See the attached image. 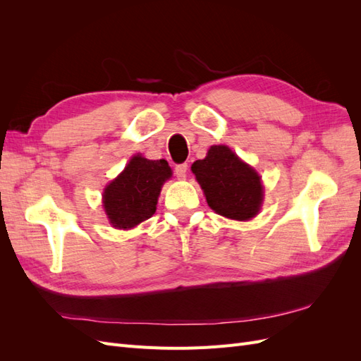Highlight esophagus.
I'll use <instances>...</instances> for the list:
<instances>
[{"label":"esophagus","instance_id":"obj_1","mask_svg":"<svg viewBox=\"0 0 361 361\" xmlns=\"http://www.w3.org/2000/svg\"><path fill=\"white\" fill-rule=\"evenodd\" d=\"M187 171H188V164H178L176 169H174V174H176L178 179H185L187 178Z\"/></svg>","mask_w":361,"mask_h":361}]
</instances>
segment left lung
<instances>
[{
	"label": "left lung",
	"mask_w": 361,
	"mask_h": 361,
	"mask_svg": "<svg viewBox=\"0 0 361 361\" xmlns=\"http://www.w3.org/2000/svg\"><path fill=\"white\" fill-rule=\"evenodd\" d=\"M191 170L216 214L244 221L259 212L264 195L259 174L227 146H212Z\"/></svg>",
	"instance_id": "1"
}]
</instances>
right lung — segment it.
<instances>
[{"instance_id":"1","label":"right lung","mask_w":361,"mask_h":361,"mask_svg":"<svg viewBox=\"0 0 361 361\" xmlns=\"http://www.w3.org/2000/svg\"><path fill=\"white\" fill-rule=\"evenodd\" d=\"M170 176L166 159L134 157L105 188L104 207L110 223L117 228H130L150 218L157 211L161 187Z\"/></svg>"}]
</instances>
